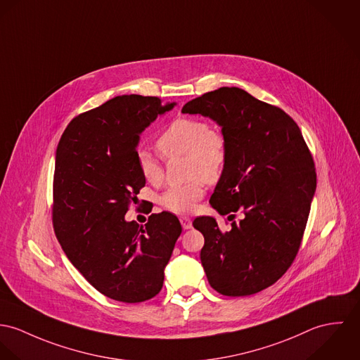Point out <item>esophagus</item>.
I'll list each match as a JSON object with an SVG mask.
<instances>
[{"mask_svg":"<svg viewBox=\"0 0 360 360\" xmlns=\"http://www.w3.org/2000/svg\"><path fill=\"white\" fill-rule=\"evenodd\" d=\"M179 221H181V225H182L184 229H191V228H192V221H191V218H188V217H181Z\"/></svg>","mask_w":360,"mask_h":360,"instance_id":"esophagus-1","label":"esophagus"}]
</instances>
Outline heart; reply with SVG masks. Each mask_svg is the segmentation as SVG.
<instances>
[{"label":"heart","instance_id":"obj_1","mask_svg":"<svg viewBox=\"0 0 360 360\" xmlns=\"http://www.w3.org/2000/svg\"><path fill=\"white\" fill-rule=\"evenodd\" d=\"M164 159L185 156L189 182L168 188L160 196V204L175 214L191 212L204 196L205 182H214L222 175L229 158L226 135L202 119L182 117L172 121L156 141ZM136 167L142 178L152 185L164 179V168L149 150L136 153Z\"/></svg>","mask_w":360,"mask_h":360}]
</instances>
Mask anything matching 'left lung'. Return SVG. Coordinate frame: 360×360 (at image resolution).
Wrapping results in <instances>:
<instances>
[{
    "mask_svg": "<svg viewBox=\"0 0 360 360\" xmlns=\"http://www.w3.org/2000/svg\"><path fill=\"white\" fill-rule=\"evenodd\" d=\"M182 113L222 127L229 158L211 205L235 218L222 232L211 217L193 221L204 236L200 259L210 285L222 295L259 292L295 259L316 191V171L300 127L284 110L238 86L189 101Z\"/></svg>",
    "mask_w": 360,
    "mask_h": 360,
    "instance_id": "left-lung-1",
    "label": "left lung"
}]
</instances>
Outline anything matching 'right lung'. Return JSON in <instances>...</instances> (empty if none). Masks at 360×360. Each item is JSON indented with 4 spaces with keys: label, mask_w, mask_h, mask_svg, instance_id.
<instances>
[{
    "label": "right lung",
    "mask_w": 360,
    "mask_h": 360,
    "mask_svg": "<svg viewBox=\"0 0 360 360\" xmlns=\"http://www.w3.org/2000/svg\"><path fill=\"white\" fill-rule=\"evenodd\" d=\"M121 95L69 122L56 149L52 224L66 257L103 295L127 304L160 292L182 228L167 211L145 226L125 212L146 181L136 167L139 134L175 103Z\"/></svg>",
    "instance_id": "add662e5"
}]
</instances>
